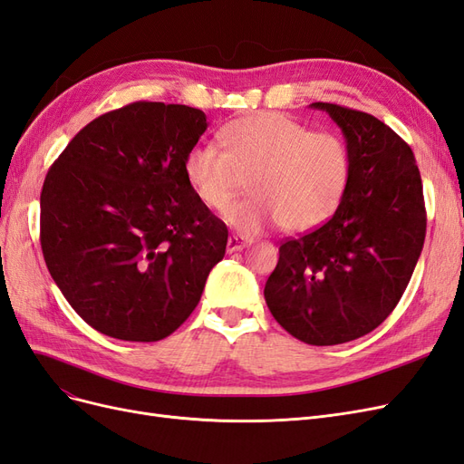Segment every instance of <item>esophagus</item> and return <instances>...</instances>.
Listing matches in <instances>:
<instances>
[{
  "label": "esophagus",
  "instance_id": "esophagus-1",
  "mask_svg": "<svg viewBox=\"0 0 464 464\" xmlns=\"http://www.w3.org/2000/svg\"><path fill=\"white\" fill-rule=\"evenodd\" d=\"M247 246V240L246 237H242V236H236V234H232V236H228V242H227V249L230 251H240V249H244Z\"/></svg>",
  "mask_w": 464,
  "mask_h": 464
}]
</instances>
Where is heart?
Returning <instances> with one entry per match:
<instances>
[{
    "mask_svg": "<svg viewBox=\"0 0 464 464\" xmlns=\"http://www.w3.org/2000/svg\"><path fill=\"white\" fill-rule=\"evenodd\" d=\"M222 149L195 145L184 159V178L205 207L222 210L247 178L249 198L224 210L242 234L266 224L286 232L312 230L341 205L353 160L344 139L280 111H257L222 128Z\"/></svg>",
    "mask_w": 464,
    "mask_h": 464,
    "instance_id": "b5f03b06",
    "label": "heart"
}]
</instances>
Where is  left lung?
I'll list each match as a JSON object with an SVG mask.
<instances>
[{"label": "left lung", "mask_w": 464, "mask_h": 464, "mask_svg": "<svg viewBox=\"0 0 464 464\" xmlns=\"http://www.w3.org/2000/svg\"><path fill=\"white\" fill-rule=\"evenodd\" d=\"M312 106L343 130L353 172L327 222L280 244L265 302L298 341L331 346L395 310L422 254L426 205L414 152L389 125L339 104Z\"/></svg>", "instance_id": "8db88e82"}]
</instances>
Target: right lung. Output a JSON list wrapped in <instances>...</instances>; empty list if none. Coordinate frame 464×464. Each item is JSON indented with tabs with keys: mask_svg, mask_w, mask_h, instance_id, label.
Segmentation results:
<instances>
[{
	"mask_svg": "<svg viewBox=\"0 0 464 464\" xmlns=\"http://www.w3.org/2000/svg\"><path fill=\"white\" fill-rule=\"evenodd\" d=\"M201 110L131 102L82 128L46 174L40 246L69 305L98 333L154 343L199 304L228 228L184 178Z\"/></svg>",
	"mask_w": 464,
	"mask_h": 464,
	"instance_id": "add662e5",
	"label": "right lung"
}]
</instances>
